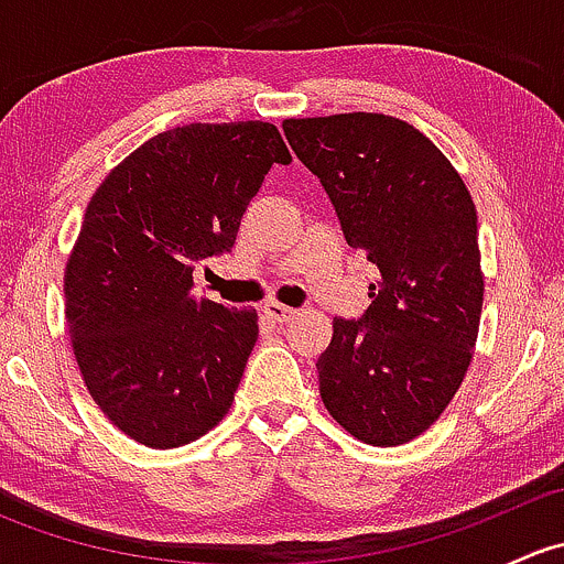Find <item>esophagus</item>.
<instances>
[{"instance_id":"1","label":"esophagus","mask_w":564,"mask_h":564,"mask_svg":"<svg viewBox=\"0 0 564 564\" xmlns=\"http://www.w3.org/2000/svg\"><path fill=\"white\" fill-rule=\"evenodd\" d=\"M261 314H264V318H270L272 324H289L294 316H297V311L281 303H267L264 308H261Z\"/></svg>"}]
</instances>
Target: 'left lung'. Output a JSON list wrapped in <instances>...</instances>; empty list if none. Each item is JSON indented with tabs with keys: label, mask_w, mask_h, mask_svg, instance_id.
Here are the masks:
<instances>
[{
	"label": "left lung",
	"mask_w": 564,
	"mask_h": 564,
	"mask_svg": "<svg viewBox=\"0 0 564 564\" xmlns=\"http://www.w3.org/2000/svg\"><path fill=\"white\" fill-rule=\"evenodd\" d=\"M283 133L327 191L346 242L379 270L366 314L333 318L316 360L322 401L366 445H403L436 423L471 362L482 311L475 202L403 119H286Z\"/></svg>",
	"instance_id": "8db88e82"
}]
</instances>
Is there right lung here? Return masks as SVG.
Wrapping results in <instances>:
<instances>
[{"label": "right lung", "instance_id": "1", "mask_svg": "<svg viewBox=\"0 0 564 564\" xmlns=\"http://www.w3.org/2000/svg\"><path fill=\"white\" fill-rule=\"evenodd\" d=\"M275 124H182L130 152L95 191L65 267L84 384L130 440L169 451L226 417L259 338L253 308L193 294V270L235 248L272 163Z\"/></svg>", "mask_w": 564, "mask_h": 564}]
</instances>
